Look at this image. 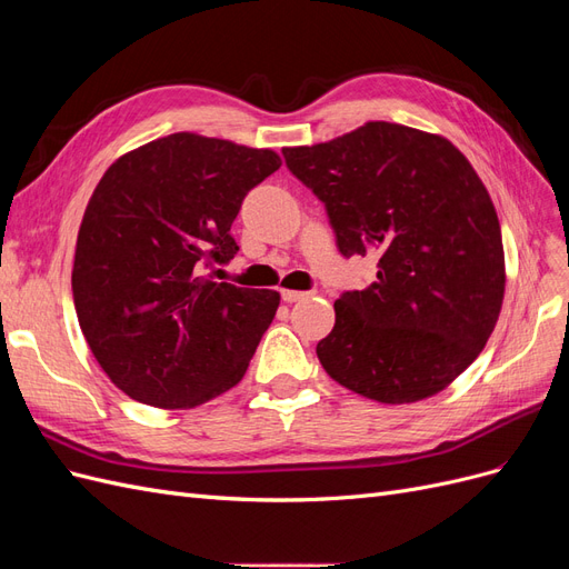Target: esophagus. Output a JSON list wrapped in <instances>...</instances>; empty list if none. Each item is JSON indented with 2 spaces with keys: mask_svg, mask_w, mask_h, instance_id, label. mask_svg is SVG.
Masks as SVG:
<instances>
[{
  "mask_svg": "<svg viewBox=\"0 0 569 569\" xmlns=\"http://www.w3.org/2000/svg\"><path fill=\"white\" fill-rule=\"evenodd\" d=\"M311 297V291H295V289H282V301L287 303H295V301H301V299H308Z\"/></svg>",
  "mask_w": 569,
  "mask_h": 569,
  "instance_id": "34e87169",
  "label": "esophagus"
}]
</instances>
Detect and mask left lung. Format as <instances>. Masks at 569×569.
Segmentation results:
<instances>
[{
  "label": "left lung",
  "instance_id": "obj_1",
  "mask_svg": "<svg viewBox=\"0 0 569 569\" xmlns=\"http://www.w3.org/2000/svg\"><path fill=\"white\" fill-rule=\"evenodd\" d=\"M282 153L325 203L341 256H380L377 280L335 301L316 349L327 375L380 403L449 387L485 349L506 291L501 226L470 161L385 120Z\"/></svg>",
  "mask_w": 569,
  "mask_h": 569
}]
</instances>
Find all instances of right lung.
<instances>
[{"mask_svg":"<svg viewBox=\"0 0 569 569\" xmlns=\"http://www.w3.org/2000/svg\"><path fill=\"white\" fill-rule=\"evenodd\" d=\"M270 149L176 132L120 157L84 209L73 261L80 330L111 382L157 408H194L242 380L280 306L272 289L201 278L239 251Z\"/></svg>","mask_w":569,"mask_h":569,"instance_id":"add662e5","label":"right lung"}]
</instances>
